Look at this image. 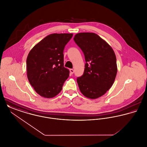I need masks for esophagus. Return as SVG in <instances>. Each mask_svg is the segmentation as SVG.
I'll return each instance as SVG.
<instances>
[{
    "instance_id": "obj_1",
    "label": "esophagus",
    "mask_w": 147,
    "mask_h": 147,
    "mask_svg": "<svg viewBox=\"0 0 147 147\" xmlns=\"http://www.w3.org/2000/svg\"><path fill=\"white\" fill-rule=\"evenodd\" d=\"M69 71H70V74H73L74 73V70L73 69H70Z\"/></svg>"
}]
</instances>
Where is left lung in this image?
<instances>
[{
  "label": "left lung",
  "mask_w": 147,
  "mask_h": 147,
  "mask_svg": "<svg viewBox=\"0 0 147 147\" xmlns=\"http://www.w3.org/2000/svg\"><path fill=\"white\" fill-rule=\"evenodd\" d=\"M74 41L82 50L86 62L83 74L77 78L79 89L86 98H99L110 89L116 76L115 52L95 33L77 34Z\"/></svg>",
  "instance_id": "1"
}]
</instances>
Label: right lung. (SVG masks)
Returning a JSON list of instances; mask_svg holds the SVG:
<instances>
[{
	"instance_id": "obj_1",
	"label": "right lung",
	"mask_w": 147,
	"mask_h": 147,
	"mask_svg": "<svg viewBox=\"0 0 147 147\" xmlns=\"http://www.w3.org/2000/svg\"><path fill=\"white\" fill-rule=\"evenodd\" d=\"M72 34L48 35L32 48L26 59L28 81L44 98L55 97L62 90L69 71L64 67L63 51Z\"/></svg>"
}]
</instances>
